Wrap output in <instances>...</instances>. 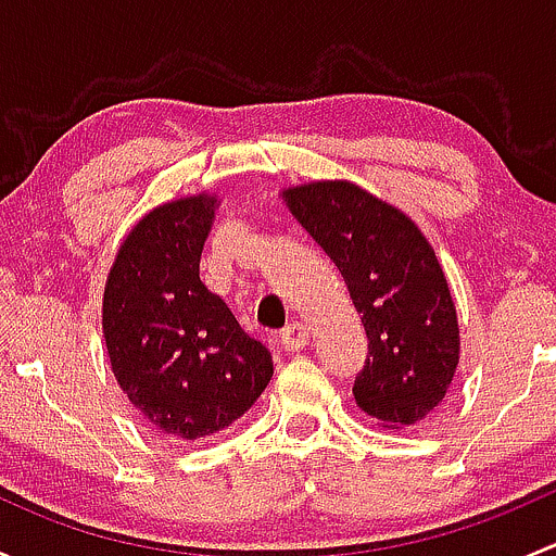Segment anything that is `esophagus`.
<instances>
[{
  "label": "esophagus",
  "mask_w": 556,
  "mask_h": 556,
  "mask_svg": "<svg viewBox=\"0 0 556 556\" xmlns=\"http://www.w3.org/2000/svg\"><path fill=\"white\" fill-rule=\"evenodd\" d=\"M306 341H309V328H306L304 323H290L288 328H282V333H279V344L288 352L304 350Z\"/></svg>",
  "instance_id": "1"
}]
</instances>
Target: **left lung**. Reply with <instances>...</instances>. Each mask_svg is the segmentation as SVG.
I'll list each match as a JSON object with an SVG mask.
<instances>
[{"mask_svg": "<svg viewBox=\"0 0 556 556\" xmlns=\"http://www.w3.org/2000/svg\"><path fill=\"white\" fill-rule=\"evenodd\" d=\"M285 201L336 263L366 328L357 406L384 428L425 419L459 357L457 312L433 247L403 212L352 182L301 185Z\"/></svg>", "mask_w": 556, "mask_h": 556, "instance_id": "obj_1", "label": "left lung"}]
</instances>
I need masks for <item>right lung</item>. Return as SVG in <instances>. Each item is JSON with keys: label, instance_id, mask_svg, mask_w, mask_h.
I'll list each match as a JSON object with an SVG mask.
<instances>
[{"label": "right lung", "instance_id": "obj_1", "mask_svg": "<svg viewBox=\"0 0 556 556\" xmlns=\"http://www.w3.org/2000/svg\"><path fill=\"white\" fill-rule=\"evenodd\" d=\"M215 199L172 201L137 223L104 288L112 374L161 435L199 441L237 422L271 382V352L199 279Z\"/></svg>", "mask_w": 556, "mask_h": 556}]
</instances>
